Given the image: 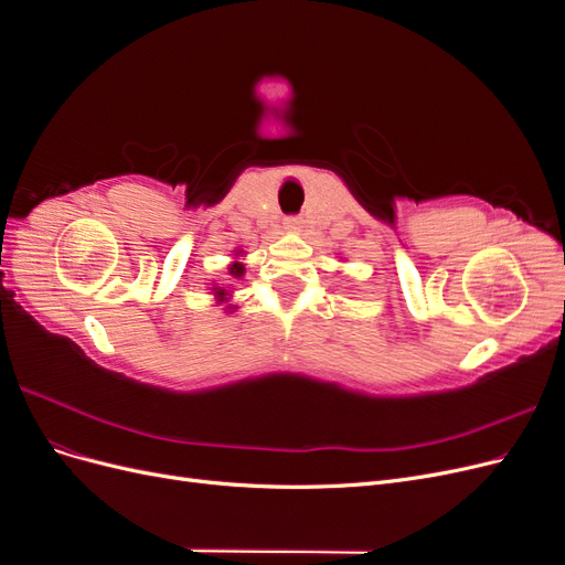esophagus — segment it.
Listing matches in <instances>:
<instances>
[{
  "label": "esophagus",
  "mask_w": 565,
  "mask_h": 565,
  "mask_svg": "<svg viewBox=\"0 0 565 565\" xmlns=\"http://www.w3.org/2000/svg\"><path fill=\"white\" fill-rule=\"evenodd\" d=\"M285 226H287V228H292V231H297V228L301 226V218H299V216H287V218H285Z\"/></svg>",
  "instance_id": "1"
}]
</instances>
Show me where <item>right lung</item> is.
<instances>
[{"label":"right lung","instance_id":"1","mask_svg":"<svg viewBox=\"0 0 565 565\" xmlns=\"http://www.w3.org/2000/svg\"><path fill=\"white\" fill-rule=\"evenodd\" d=\"M243 270H245V266H243V264H237V262L231 266V273H233L235 278H241V276H243ZM224 295H226V289H218V297H224Z\"/></svg>","mask_w":565,"mask_h":565}]
</instances>
